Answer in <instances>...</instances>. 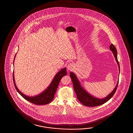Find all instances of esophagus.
Here are the masks:
<instances>
[{"label": "esophagus", "instance_id": "esophagus-1", "mask_svg": "<svg viewBox=\"0 0 133 133\" xmlns=\"http://www.w3.org/2000/svg\"><path fill=\"white\" fill-rule=\"evenodd\" d=\"M74 64L73 63H70L68 64L67 69L68 70H71L73 69Z\"/></svg>", "mask_w": 133, "mask_h": 133}]
</instances>
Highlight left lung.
<instances>
[{"label":"left lung","instance_id":"left-lung-1","mask_svg":"<svg viewBox=\"0 0 133 133\" xmlns=\"http://www.w3.org/2000/svg\"><path fill=\"white\" fill-rule=\"evenodd\" d=\"M109 48L110 50H111V51H112V52L113 53L116 62L117 63L118 68H119V74H120V64L118 61L117 52L116 49L113 44H111ZM70 76L72 80L73 87H74V91L76 92L78 100L83 105L88 107H96V106H98L101 105L103 104L105 102H107L109 100H110L113 97L115 93L117 88L118 82H119V79H118L117 84L115 86V88H114L113 90L111 92L110 94H109L106 97L103 98H99L92 96L91 94H89V93H88L87 91L85 90L84 89L82 86L80 82H79L78 79L77 78L76 74L74 73L73 72H71L70 73Z\"/></svg>","mask_w":133,"mask_h":133}]
</instances>
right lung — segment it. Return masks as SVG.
<instances>
[{
  "label": "right lung",
  "instance_id": "obj_1",
  "mask_svg": "<svg viewBox=\"0 0 133 133\" xmlns=\"http://www.w3.org/2000/svg\"><path fill=\"white\" fill-rule=\"evenodd\" d=\"M16 56V54L15 55L14 58L13 65H14V62L15 58ZM66 75H67L66 68H64L61 69L55 76L54 77L53 79L50 84L49 85L48 87L44 91L41 92L40 94H39L36 96H26L24 94H23L18 89L16 85L14 71L13 73V82H14V86L17 91L25 100L35 104L39 105H45L50 103L53 100L55 94L56 92L57 88L58 87V86L59 84L60 81L63 76H65Z\"/></svg>",
  "mask_w": 133,
  "mask_h": 133
}]
</instances>
